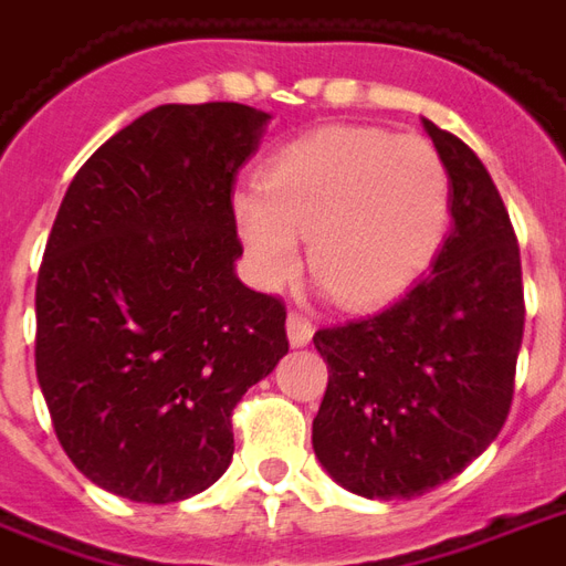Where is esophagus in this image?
<instances>
[{
  "label": "esophagus",
  "instance_id": "34e87169",
  "mask_svg": "<svg viewBox=\"0 0 566 566\" xmlns=\"http://www.w3.org/2000/svg\"><path fill=\"white\" fill-rule=\"evenodd\" d=\"M312 333H315V326H312L308 317L296 315V312L287 315V338H291V345L305 347L308 342H312Z\"/></svg>",
  "mask_w": 566,
  "mask_h": 566
}]
</instances>
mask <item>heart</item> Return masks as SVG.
Instances as JSON below:
<instances>
[{
	"label": "heart",
	"instance_id": "heart-1",
	"mask_svg": "<svg viewBox=\"0 0 566 566\" xmlns=\"http://www.w3.org/2000/svg\"><path fill=\"white\" fill-rule=\"evenodd\" d=\"M233 219L263 287L303 263L329 296L368 308L429 270L453 221V182L429 140L378 128H324L272 155L261 191L233 198Z\"/></svg>",
	"mask_w": 566,
	"mask_h": 566
}]
</instances>
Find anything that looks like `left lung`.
Returning <instances> with one entry per match:
<instances>
[{"label": "left lung", "mask_w": 566, "mask_h": 566, "mask_svg": "<svg viewBox=\"0 0 566 566\" xmlns=\"http://www.w3.org/2000/svg\"><path fill=\"white\" fill-rule=\"evenodd\" d=\"M453 182L434 266L384 312L317 329L329 380L315 455L363 497H417L464 471L506 422L525 329L516 230L483 161L422 119Z\"/></svg>", "instance_id": "1"}]
</instances>
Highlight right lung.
I'll use <instances>...</instances> for the list:
<instances>
[{
    "instance_id": "1",
    "label": "right lung",
    "mask_w": 566,
    "mask_h": 566,
    "mask_svg": "<svg viewBox=\"0 0 566 566\" xmlns=\"http://www.w3.org/2000/svg\"><path fill=\"white\" fill-rule=\"evenodd\" d=\"M249 104H161L90 155L35 284V371L74 468L140 504L209 489L230 417L287 354L284 303L237 279L233 182Z\"/></svg>"
}]
</instances>
